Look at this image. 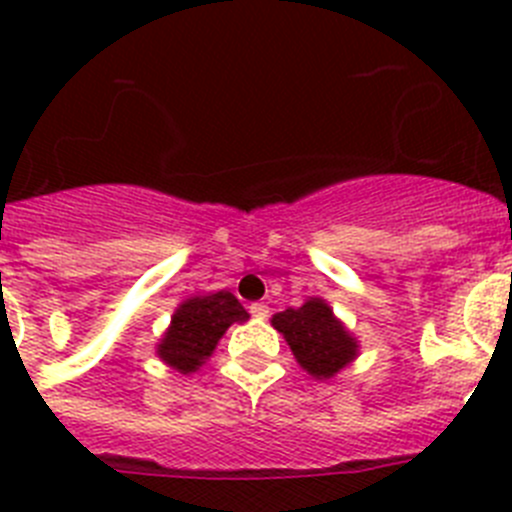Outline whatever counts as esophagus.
Masks as SVG:
<instances>
[{
    "mask_svg": "<svg viewBox=\"0 0 512 512\" xmlns=\"http://www.w3.org/2000/svg\"><path fill=\"white\" fill-rule=\"evenodd\" d=\"M248 312H251V318L264 320L269 318V305H266V302H253V305L248 307Z\"/></svg>",
    "mask_w": 512,
    "mask_h": 512,
    "instance_id": "1",
    "label": "esophagus"
}]
</instances>
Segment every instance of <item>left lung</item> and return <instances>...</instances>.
<instances>
[{
    "label": "left lung",
    "mask_w": 512,
    "mask_h": 512,
    "mask_svg": "<svg viewBox=\"0 0 512 512\" xmlns=\"http://www.w3.org/2000/svg\"><path fill=\"white\" fill-rule=\"evenodd\" d=\"M271 325L287 338L295 359L312 377H333L356 356V341L323 300H307L302 307L277 312Z\"/></svg>",
    "instance_id": "1"
}]
</instances>
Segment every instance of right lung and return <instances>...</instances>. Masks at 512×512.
<instances>
[{
	"mask_svg": "<svg viewBox=\"0 0 512 512\" xmlns=\"http://www.w3.org/2000/svg\"><path fill=\"white\" fill-rule=\"evenodd\" d=\"M248 312L230 292L192 297L171 318L164 341L158 343V356L182 374L194 372L215 351L217 341L233 323H243Z\"/></svg>",
	"mask_w": 512,
	"mask_h": 512,
	"instance_id": "obj_1",
	"label": "right lung"
}]
</instances>
